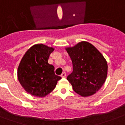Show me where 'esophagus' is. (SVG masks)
<instances>
[{
  "label": "esophagus",
  "mask_w": 125,
  "mask_h": 125,
  "mask_svg": "<svg viewBox=\"0 0 125 125\" xmlns=\"http://www.w3.org/2000/svg\"><path fill=\"white\" fill-rule=\"evenodd\" d=\"M61 76H62V78H65V77L66 76V73L65 72H63L62 73V74H61Z\"/></svg>",
  "instance_id": "obj_1"
}]
</instances>
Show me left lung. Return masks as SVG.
Wrapping results in <instances>:
<instances>
[{"instance_id":"8db88e82","label":"left lung","mask_w":125,"mask_h":125,"mask_svg":"<svg viewBox=\"0 0 125 125\" xmlns=\"http://www.w3.org/2000/svg\"><path fill=\"white\" fill-rule=\"evenodd\" d=\"M73 63V72L67 76L73 89L82 97L95 94L106 79L108 64L103 54L87 42L65 48Z\"/></svg>"}]
</instances>
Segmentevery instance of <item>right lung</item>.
<instances>
[{"instance_id":"obj_1","label":"right lung","mask_w":125,"mask_h":125,"mask_svg":"<svg viewBox=\"0 0 125 125\" xmlns=\"http://www.w3.org/2000/svg\"><path fill=\"white\" fill-rule=\"evenodd\" d=\"M54 49L43 44L31 47L22 57L17 69L21 85L30 95L44 97L52 91L61 77L54 73V67L48 63Z\"/></svg>"}]
</instances>
